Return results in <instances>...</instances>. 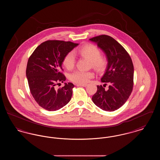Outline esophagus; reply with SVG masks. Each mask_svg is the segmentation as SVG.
I'll return each mask as SVG.
<instances>
[{"label": "esophagus", "mask_w": 160, "mask_h": 160, "mask_svg": "<svg viewBox=\"0 0 160 160\" xmlns=\"http://www.w3.org/2000/svg\"><path fill=\"white\" fill-rule=\"evenodd\" d=\"M77 86H83V87H86L87 86V84H77Z\"/></svg>", "instance_id": "34e87169"}]
</instances>
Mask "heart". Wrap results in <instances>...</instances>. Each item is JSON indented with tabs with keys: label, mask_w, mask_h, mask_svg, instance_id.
<instances>
[{
	"label": "heart",
	"mask_w": 160,
	"mask_h": 160,
	"mask_svg": "<svg viewBox=\"0 0 160 160\" xmlns=\"http://www.w3.org/2000/svg\"><path fill=\"white\" fill-rule=\"evenodd\" d=\"M74 53L91 61L92 68L98 72H103L107 66L108 61L105 56L101 54L99 48L92 44H86L74 51ZM75 57L72 53L67 54L62 61L63 65L68 70H72L75 66ZM94 76L92 71H76L69 77V80L77 84L86 83Z\"/></svg>",
	"instance_id": "obj_1"
}]
</instances>
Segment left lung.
<instances>
[{"instance_id": "1", "label": "left lung", "mask_w": 160, "mask_h": 160, "mask_svg": "<svg viewBox=\"0 0 160 160\" xmlns=\"http://www.w3.org/2000/svg\"><path fill=\"white\" fill-rule=\"evenodd\" d=\"M106 54L108 65L97 91L93 95V103L103 110L112 112L122 107L128 99L134 84V66L128 53L114 38L101 35L89 39ZM109 84V89L104 87Z\"/></svg>"}]
</instances>
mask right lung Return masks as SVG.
I'll use <instances>...</instances> for the list:
<instances>
[{"mask_svg":"<svg viewBox=\"0 0 160 160\" xmlns=\"http://www.w3.org/2000/svg\"><path fill=\"white\" fill-rule=\"evenodd\" d=\"M78 44L70 41L48 40L41 43L29 58L26 77L31 94L39 106L56 111L71 100L74 85L65 83L58 89L56 86L66 80L62 72L64 56Z\"/></svg>","mask_w":160,"mask_h":160,"instance_id":"add662e5","label":"right lung"}]
</instances>
